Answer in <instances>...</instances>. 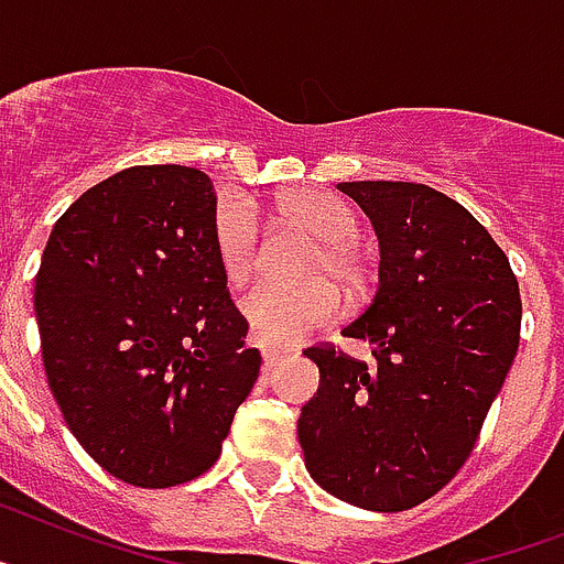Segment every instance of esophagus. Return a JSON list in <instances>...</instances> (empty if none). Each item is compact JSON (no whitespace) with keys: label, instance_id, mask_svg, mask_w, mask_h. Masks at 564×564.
I'll return each instance as SVG.
<instances>
[{"label":"esophagus","instance_id":"obj_1","mask_svg":"<svg viewBox=\"0 0 564 564\" xmlns=\"http://www.w3.org/2000/svg\"><path fill=\"white\" fill-rule=\"evenodd\" d=\"M262 357H264V369L271 371V369H276L279 362H282V357H285V351H276V348H264Z\"/></svg>","mask_w":564,"mask_h":564}]
</instances>
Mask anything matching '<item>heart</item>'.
I'll return each mask as SVG.
<instances>
[{
	"label": "heart",
	"instance_id": "obj_1",
	"mask_svg": "<svg viewBox=\"0 0 564 564\" xmlns=\"http://www.w3.org/2000/svg\"><path fill=\"white\" fill-rule=\"evenodd\" d=\"M276 216L285 227L314 239V245L300 264V276L308 282L293 288L262 282L241 296V316L248 323L250 339L262 348L296 346L332 325L343 314V300L330 285L333 281L348 293L360 291L362 285V264L351 248L357 221L346 204L328 193L302 189L279 202ZM259 236L262 227L250 202L232 193L221 195L213 216V245L230 282L250 276L259 253Z\"/></svg>",
	"mask_w": 564,
	"mask_h": 564
}]
</instances>
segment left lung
Returning <instances> with one entry per match:
<instances>
[{
	"label": "left lung",
	"instance_id": "obj_1",
	"mask_svg": "<svg viewBox=\"0 0 564 564\" xmlns=\"http://www.w3.org/2000/svg\"><path fill=\"white\" fill-rule=\"evenodd\" d=\"M371 218L380 282L343 328L375 362L332 343L305 348L319 392L302 406L314 481L348 505L398 513L432 499L469 458L522 334L505 250L469 209L426 184H337Z\"/></svg>",
	"mask_w": 564,
	"mask_h": 564
}]
</instances>
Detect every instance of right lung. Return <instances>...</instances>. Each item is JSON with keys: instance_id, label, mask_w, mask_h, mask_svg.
Here are the masks:
<instances>
[{"instance_id": "obj_1", "label": "right lung", "mask_w": 564, "mask_h": 564, "mask_svg": "<svg viewBox=\"0 0 564 564\" xmlns=\"http://www.w3.org/2000/svg\"><path fill=\"white\" fill-rule=\"evenodd\" d=\"M213 216L202 170L129 166L65 209L42 253L48 389L83 449L132 487L207 473L262 366L245 348Z\"/></svg>"}]
</instances>
